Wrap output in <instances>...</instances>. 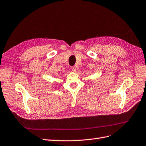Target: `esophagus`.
Returning <instances> with one entry per match:
<instances>
[{
	"label": "esophagus",
	"mask_w": 146,
	"mask_h": 146,
	"mask_svg": "<svg viewBox=\"0 0 146 146\" xmlns=\"http://www.w3.org/2000/svg\"><path fill=\"white\" fill-rule=\"evenodd\" d=\"M71 70H72V72H76V68L75 67V66H72V67H71Z\"/></svg>",
	"instance_id": "1"
}]
</instances>
